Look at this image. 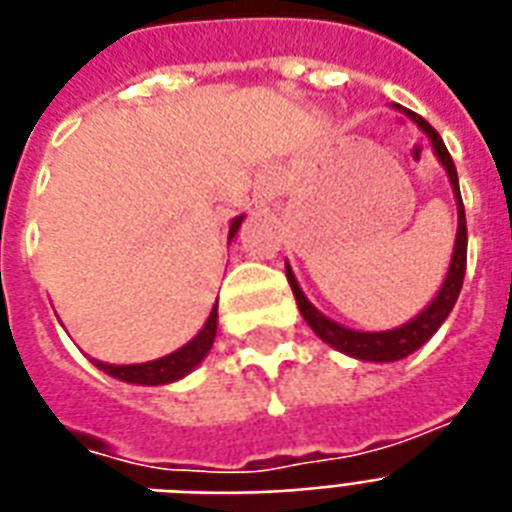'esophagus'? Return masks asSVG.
<instances>
[{"instance_id":"1","label":"esophagus","mask_w":512,"mask_h":512,"mask_svg":"<svg viewBox=\"0 0 512 512\" xmlns=\"http://www.w3.org/2000/svg\"><path fill=\"white\" fill-rule=\"evenodd\" d=\"M275 194H277V184L275 181H267V184L261 186V192L256 200H259V205H267V202L275 200Z\"/></svg>"}]
</instances>
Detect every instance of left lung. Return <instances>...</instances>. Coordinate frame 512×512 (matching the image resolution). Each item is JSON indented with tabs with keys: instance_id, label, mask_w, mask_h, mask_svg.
Instances as JSON below:
<instances>
[{
	"instance_id": "obj_1",
	"label": "left lung",
	"mask_w": 512,
	"mask_h": 512,
	"mask_svg": "<svg viewBox=\"0 0 512 512\" xmlns=\"http://www.w3.org/2000/svg\"><path fill=\"white\" fill-rule=\"evenodd\" d=\"M395 109L406 114L408 120L414 122L433 144V152L438 154V160L449 173V181L454 186V197H457V240H454V253H451L449 272H446V280H443L441 291L435 296L425 310L419 312L417 318L408 320L406 326L392 328V331H379V334H368V331H352V328L339 326L336 320L326 318L323 312L315 310L310 304V299L301 293L296 277H293L291 267H285V275H288V283H291V291L296 296V304H299L301 318L307 320V326L315 331V334L323 339L326 344H331L334 350L350 355V358L358 360H371V363H392V360H400L411 355L414 350H419L422 344L430 339V336L443 326V320L449 318V312L454 310L457 304V296L462 291V280H465V267H467V221H465V205H462V197H459V178L457 168H454V160H451L449 149L443 144V138L438 136V130L430 125L427 120H422L419 114L408 112L403 106L395 104Z\"/></svg>"
}]
</instances>
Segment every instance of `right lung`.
<instances>
[{"label":"right lung","instance_id":"obj_1","mask_svg":"<svg viewBox=\"0 0 512 512\" xmlns=\"http://www.w3.org/2000/svg\"><path fill=\"white\" fill-rule=\"evenodd\" d=\"M240 224H243V216H237V219L232 221V227H229V240L237 235ZM216 326H219V310L213 307L208 320H205V326L200 328V334L194 336L192 342H186L181 350L165 355V358L149 360V363H136V366H112V363H101V360H93V363L109 376H114V379H120V382L170 384L200 366L202 358L211 352L213 339H216Z\"/></svg>","mask_w":512,"mask_h":512}]
</instances>
